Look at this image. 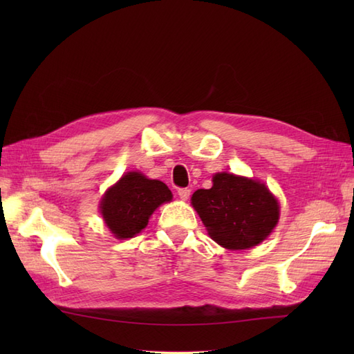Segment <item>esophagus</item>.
<instances>
[{
  "label": "esophagus",
  "instance_id": "esophagus-1",
  "mask_svg": "<svg viewBox=\"0 0 354 354\" xmlns=\"http://www.w3.org/2000/svg\"><path fill=\"white\" fill-rule=\"evenodd\" d=\"M178 198L180 199H183V201H186V199H189V196H190V189H178Z\"/></svg>",
  "mask_w": 354,
  "mask_h": 354
}]
</instances>
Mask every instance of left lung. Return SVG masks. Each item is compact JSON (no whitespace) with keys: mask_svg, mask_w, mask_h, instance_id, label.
I'll list each match as a JSON object with an SVG mask.
<instances>
[{"mask_svg":"<svg viewBox=\"0 0 354 354\" xmlns=\"http://www.w3.org/2000/svg\"><path fill=\"white\" fill-rule=\"evenodd\" d=\"M192 205L209 238L232 251L259 245L279 221V202L269 187L230 173H217L211 189H198Z\"/></svg>","mask_w":354,"mask_h":354,"instance_id":"1","label":"left lung"}]
</instances>
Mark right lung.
I'll use <instances>...</instances> for the list:
<instances>
[{
	"label": "right lung",
	"mask_w": 354,
	"mask_h": 354,
	"mask_svg": "<svg viewBox=\"0 0 354 354\" xmlns=\"http://www.w3.org/2000/svg\"><path fill=\"white\" fill-rule=\"evenodd\" d=\"M171 199L173 194L162 181L130 171L106 190L100 212L116 239H130L147 226L159 205Z\"/></svg>",
	"instance_id": "add662e5"
}]
</instances>
